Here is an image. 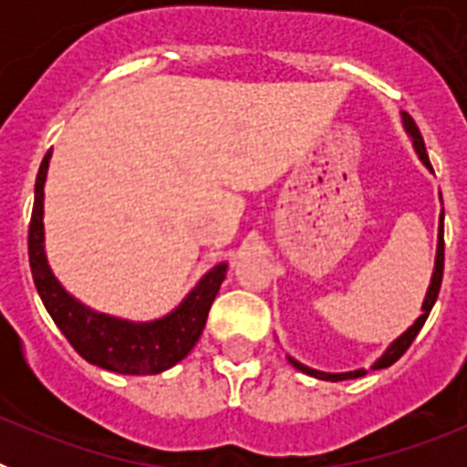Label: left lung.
<instances>
[{"mask_svg":"<svg viewBox=\"0 0 467 467\" xmlns=\"http://www.w3.org/2000/svg\"><path fill=\"white\" fill-rule=\"evenodd\" d=\"M402 119H404V128H407V133L414 138V147H416V151H419L420 161H423V163H426V166L432 171L431 159H428V151H426V142H423V138H420L419 126H416L414 119H411L410 114H402ZM442 220H444V213H442V217H440V243H437L435 274H432V283H431V287H428L426 301H423V316H420L419 320H416V323L411 325V327L407 329L402 337H400L398 341H393V344H390V348H388L386 353H383V356L377 360L374 369H383V367H390L395 360H400V358L404 356V350L410 348L411 341L416 339V334L420 332V327H423V323H426V317L431 316V308H432V304H435L437 295H440V285H442V274H444V222ZM290 362L296 367V369H299V372L311 374V377L323 379V381H346V379H358V377H362V374H367L365 369H358V372H346V374H323V372H316V369H308V367H304L301 362L292 360V358H290Z\"/></svg>","mask_w":467,"mask_h":467,"instance_id":"left-lung-1","label":"left lung"}]
</instances>
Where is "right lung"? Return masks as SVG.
Here are the masks:
<instances>
[{
  "instance_id": "1",
  "label": "right lung",
  "mask_w": 467,
  "mask_h": 467,
  "mask_svg": "<svg viewBox=\"0 0 467 467\" xmlns=\"http://www.w3.org/2000/svg\"><path fill=\"white\" fill-rule=\"evenodd\" d=\"M51 150L41 161L35 182V205H32L30 231H27V253L30 269L48 316L60 327L72 348L90 365L119 374H159L182 360L196 346L203 332L210 306L220 292L226 275V264L214 266L196 290L175 308L171 316L154 323H128L117 317L102 316L81 306L72 299L51 274L44 253V180H47Z\"/></svg>"
}]
</instances>
